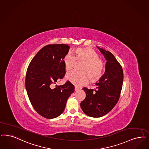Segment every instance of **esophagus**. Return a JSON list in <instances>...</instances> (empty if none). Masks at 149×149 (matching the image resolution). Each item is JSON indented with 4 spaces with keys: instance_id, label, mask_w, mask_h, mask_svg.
Returning a JSON list of instances; mask_svg holds the SVG:
<instances>
[{
    "instance_id": "34e87169",
    "label": "esophagus",
    "mask_w": 149,
    "mask_h": 149,
    "mask_svg": "<svg viewBox=\"0 0 149 149\" xmlns=\"http://www.w3.org/2000/svg\"><path fill=\"white\" fill-rule=\"evenodd\" d=\"M79 90V88H78L77 86H75V91H77Z\"/></svg>"
}]
</instances>
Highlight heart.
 Segmentation results:
<instances>
[{"instance_id": "1", "label": "heart", "mask_w": 149, "mask_h": 149, "mask_svg": "<svg viewBox=\"0 0 149 149\" xmlns=\"http://www.w3.org/2000/svg\"><path fill=\"white\" fill-rule=\"evenodd\" d=\"M73 55L68 54L63 59L64 68L70 71L74 68L76 61L83 62L80 66L81 72H72L68 73L66 78L75 85H81L90 81L94 83L101 77L104 63L99 55L93 49L88 48H79L72 52Z\"/></svg>"}]
</instances>
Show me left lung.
<instances>
[{"label": "left lung", "instance_id": "left-lung-1", "mask_svg": "<svg viewBox=\"0 0 149 149\" xmlns=\"http://www.w3.org/2000/svg\"><path fill=\"white\" fill-rule=\"evenodd\" d=\"M99 49L107 60L105 73L95 84L96 88H84L86 97L80 103L84 113L93 118H99L110 112L116 105L123 87V68L113 54Z\"/></svg>", "mask_w": 149, "mask_h": 149}]
</instances>
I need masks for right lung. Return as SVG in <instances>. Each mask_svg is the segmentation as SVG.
<instances>
[{
  "label": "right lung",
  "mask_w": 149,
  "mask_h": 149,
  "mask_svg": "<svg viewBox=\"0 0 149 149\" xmlns=\"http://www.w3.org/2000/svg\"><path fill=\"white\" fill-rule=\"evenodd\" d=\"M66 44H49L40 50L28 67L25 87L36 111L47 119L59 116L64 111L67 100L74 91L69 81L53 88L65 74L63 59L68 53Z\"/></svg>",
  "instance_id": "right-lung-1"
}]
</instances>
